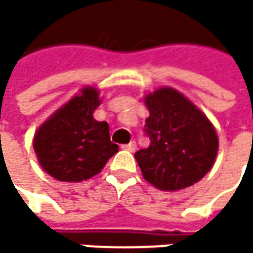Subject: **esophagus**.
Returning a JSON list of instances; mask_svg holds the SVG:
<instances>
[{
    "label": "esophagus",
    "mask_w": 253,
    "mask_h": 253,
    "mask_svg": "<svg viewBox=\"0 0 253 253\" xmlns=\"http://www.w3.org/2000/svg\"><path fill=\"white\" fill-rule=\"evenodd\" d=\"M123 149H124V150H129V152H135V150H136V142H135V141H130L129 144L123 145Z\"/></svg>",
    "instance_id": "34e87169"
}]
</instances>
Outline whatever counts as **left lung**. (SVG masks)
<instances>
[{
  "label": "left lung",
  "instance_id": "1",
  "mask_svg": "<svg viewBox=\"0 0 253 253\" xmlns=\"http://www.w3.org/2000/svg\"><path fill=\"white\" fill-rule=\"evenodd\" d=\"M150 145L135 153L142 177L161 191L197 183L215 162L218 136L210 118L182 92L162 86L144 95Z\"/></svg>",
  "mask_w": 253,
  "mask_h": 253
}]
</instances>
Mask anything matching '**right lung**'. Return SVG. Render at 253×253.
I'll list each match as a JSON object with an SVG mask.
<instances>
[{
  "label": "right lung",
  "instance_id": "add662e5",
  "mask_svg": "<svg viewBox=\"0 0 253 253\" xmlns=\"http://www.w3.org/2000/svg\"><path fill=\"white\" fill-rule=\"evenodd\" d=\"M100 103L98 89L84 86L39 126L33 149L45 173L60 182L88 180L118 152L109 124L94 118Z\"/></svg>",
  "mask_w": 253,
  "mask_h": 253
}]
</instances>
